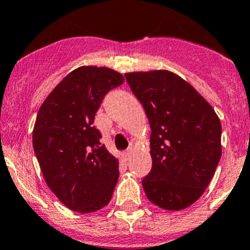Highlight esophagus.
I'll use <instances>...</instances> for the list:
<instances>
[{"instance_id": "obj_1", "label": "esophagus", "mask_w": 250, "mask_h": 250, "mask_svg": "<svg viewBox=\"0 0 250 250\" xmlns=\"http://www.w3.org/2000/svg\"><path fill=\"white\" fill-rule=\"evenodd\" d=\"M132 153H133L132 149H130V148L127 149V151L123 153V160H125V162H128V160L130 159V157H132Z\"/></svg>"}]
</instances>
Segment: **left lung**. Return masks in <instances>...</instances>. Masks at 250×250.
<instances>
[{"label":"left lung","instance_id":"left-lung-1","mask_svg":"<svg viewBox=\"0 0 250 250\" xmlns=\"http://www.w3.org/2000/svg\"><path fill=\"white\" fill-rule=\"evenodd\" d=\"M151 125L152 169L145 194L160 208L180 211L202 195L222 156V125L193 86L167 70L127 73Z\"/></svg>","mask_w":250,"mask_h":250}]
</instances>
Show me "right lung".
Wrapping results in <instances>:
<instances>
[{
    "instance_id": "1",
    "label": "right lung",
    "mask_w": 250,
    "mask_h": 250,
    "mask_svg": "<svg viewBox=\"0 0 250 250\" xmlns=\"http://www.w3.org/2000/svg\"><path fill=\"white\" fill-rule=\"evenodd\" d=\"M122 74L105 67L70 72L44 101L33 129V148L46 185L64 206L80 213L109 204L118 162L101 144L94 116Z\"/></svg>"
}]
</instances>
